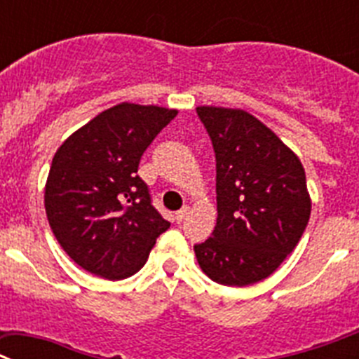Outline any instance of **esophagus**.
Returning a JSON list of instances; mask_svg holds the SVG:
<instances>
[{
	"instance_id": "esophagus-1",
	"label": "esophagus",
	"mask_w": 359,
	"mask_h": 359,
	"mask_svg": "<svg viewBox=\"0 0 359 359\" xmlns=\"http://www.w3.org/2000/svg\"><path fill=\"white\" fill-rule=\"evenodd\" d=\"M187 212H189V208H187V205H184V208L180 209V211H177V215H175V219H177V222H179V224H180V222H182L184 218H186V216H187Z\"/></svg>"
}]
</instances>
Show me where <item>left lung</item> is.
Segmentation results:
<instances>
[{
  "label": "left lung",
  "instance_id": "1",
  "mask_svg": "<svg viewBox=\"0 0 359 359\" xmlns=\"http://www.w3.org/2000/svg\"><path fill=\"white\" fill-rule=\"evenodd\" d=\"M216 156V227L195 245L203 273L224 286L272 276L311 215L304 166L259 119L241 109L196 107Z\"/></svg>",
  "mask_w": 359,
  "mask_h": 359
}]
</instances>
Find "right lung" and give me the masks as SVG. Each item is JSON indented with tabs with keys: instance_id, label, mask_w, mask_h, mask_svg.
<instances>
[{
	"instance_id": "right-lung-1",
	"label": "right lung",
	"mask_w": 359,
	"mask_h": 359,
	"mask_svg": "<svg viewBox=\"0 0 359 359\" xmlns=\"http://www.w3.org/2000/svg\"><path fill=\"white\" fill-rule=\"evenodd\" d=\"M175 116V109L123 102L73 132L55 154L44 187L48 222L87 272L111 280L134 276L170 227L137 168Z\"/></svg>"
}]
</instances>
